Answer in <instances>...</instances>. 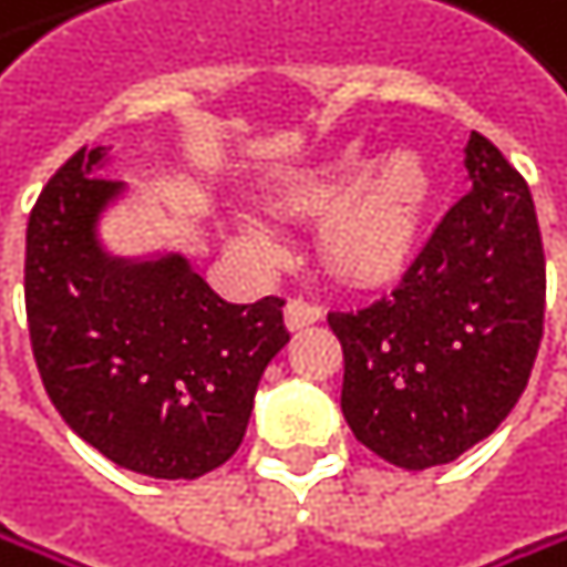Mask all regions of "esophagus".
<instances>
[{"instance_id": "obj_1", "label": "esophagus", "mask_w": 567, "mask_h": 567, "mask_svg": "<svg viewBox=\"0 0 567 567\" xmlns=\"http://www.w3.org/2000/svg\"><path fill=\"white\" fill-rule=\"evenodd\" d=\"M284 318H287V328L290 331H300V328H310V324H318L324 318V310L321 303H310L303 297H290L287 300V310H284Z\"/></svg>"}]
</instances>
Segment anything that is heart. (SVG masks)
<instances>
[{
	"mask_svg": "<svg viewBox=\"0 0 567 567\" xmlns=\"http://www.w3.org/2000/svg\"><path fill=\"white\" fill-rule=\"evenodd\" d=\"M364 152H344L300 172L284 188V206L300 216H324L321 246L328 264L348 280H385L412 257L422 219L433 203V175L415 155L399 152L375 168ZM243 249L270 257L277 243L257 219H236Z\"/></svg>",
	"mask_w": 567,
	"mask_h": 567,
	"instance_id": "heart-1",
	"label": "heart"
}]
</instances>
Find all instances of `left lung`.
Returning <instances> with one entry per match:
<instances>
[{
    "label": "left lung",
    "mask_w": 567,
    "mask_h": 567,
    "mask_svg": "<svg viewBox=\"0 0 567 567\" xmlns=\"http://www.w3.org/2000/svg\"><path fill=\"white\" fill-rule=\"evenodd\" d=\"M470 192L402 284L331 310L344 351L341 412L358 443L402 470L453 463L527 389L545 334V246L530 188L484 134L466 141Z\"/></svg>",
    "instance_id": "8db88e82"
}]
</instances>
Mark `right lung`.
Returning <instances> with one entry per match:
<instances>
[{
    "label": "right lung",
    "mask_w": 567,
    "mask_h": 567,
    "mask_svg": "<svg viewBox=\"0 0 567 567\" xmlns=\"http://www.w3.org/2000/svg\"><path fill=\"white\" fill-rule=\"evenodd\" d=\"M80 148L25 226V318L43 389L111 463L195 480L243 443L264 368L290 341L284 297L226 303L182 252L111 257L101 213L124 182Z\"/></svg>",
    "instance_id": "obj_1"
}]
</instances>
